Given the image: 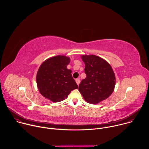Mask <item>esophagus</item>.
Masks as SVG:
<instances>
[{"label":"esophagus","instance_id":"obj_1","mask_svg":"<svg viewBox=\"0 0 149 149\" xmlns=\"http://www.w3.org/2000/svg\"><path fill=\"white\" fill-rule=\"evenodd\" d=\"M75 81H76V82H77V85L78 86V85H79V83H80V79H78V78H77V79H75Z\"/></svg>","mask_w":149,"mask_h":149}]
</instances>
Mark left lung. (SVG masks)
Wrapping results in <instances>:
<instances>
[{"instance_id": "left-lung-1", "label": "left lung", "mask_w": 149, "mask_h": 149, "mask_svg": "<svg viewBox=\"0 0 149 149\" xmlns=\"http://www.w3.org/2000/svg\"><path fill=\"white\" fill-rule=\"evenodd\" d=\"M85 63L86 78L79 85V91L85 101L97 104L109 98L114 90L116 77L110 63L94 55L81 56Z\"/></svg>"}]
</instances>
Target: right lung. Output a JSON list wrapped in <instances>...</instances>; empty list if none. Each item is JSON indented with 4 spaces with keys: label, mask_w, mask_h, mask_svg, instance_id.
<instances>
[{
    "label": "right lung",
    "mask_w": 149,
    "mask_h": 149,
    "mask_svg": "<svg viewBox=\"0 0 149 149\" xmlns=\"http://www.w3.org/2000/svg\"><path fill=\"white\" fill-rule=\"evenodd\" d=\"M70 58L57 55L42 62L36 74V83L40 94L49 100L57 102L65 100L78 86L67 68Z\"/></svg>",
    "instance_id": "1"
}]
</instances>
